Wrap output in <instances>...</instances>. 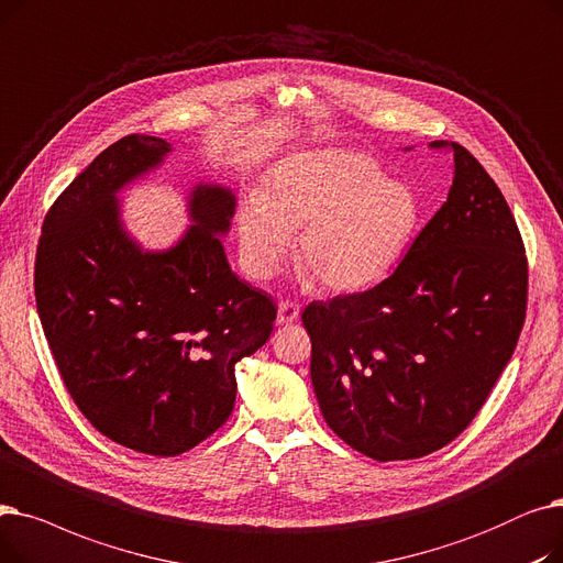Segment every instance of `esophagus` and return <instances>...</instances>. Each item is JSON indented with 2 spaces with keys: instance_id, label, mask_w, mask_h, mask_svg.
I'll use <instances>...</instances> for the list:
<instances>
[{
  "instance_id": "esophagus-1",
  "label": "esophagus",
  "mask_w": 563,
  "mask_h": 563,
  "mask_svg": "<svg viewBox=\"0 0 563 563\" xmlns=\"http://www.w3.org/2000/svg\"><path fill=\"white\" fill-rule=\"evenodd\" d=\"M300 318V307L296 302H279L277 307V323L279 325H290L296 323V320Z\"/></svg>"
}]
</instances>
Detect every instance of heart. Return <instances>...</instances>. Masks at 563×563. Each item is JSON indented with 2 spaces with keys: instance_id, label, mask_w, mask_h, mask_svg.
<instances>
[{
  "instance_id": "heart-1",
  "label": "heart",
  "mask_w": 563,
  "mask_h": 563,
  "mask_svg": "<svg viewBox=\"0 0 563 563\" xmlns=\"http://www.w3.org/2000/svg\"><path fill=\"white\" fill-rule=\"evenodd\" d=\"M421 201L366 153H292L238 208L247 273L271 279L298 233L300 275L330 290H357L387 275L419 229Z\"/></svg>"
}]
</instances>
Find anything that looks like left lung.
Segmentation results:
<instances>
[{"mask_svg": "<svg viewBox=\"0 0 563 563\" xmlns=\"http://www.w3.org/2000/svg\"><path fill=\"white\" fill-rule=\"evenodd\" d=\"M428 146L453 155V183L404 261L378 286L302 311L320 412L380 463L428 456L465 431L527 309L525 245L499 187L461 144Z\"/></svg>", "mask_w": 563, "mask_h": 563, "instance_id": "left-lung-1", "label": "left lung"}]
</instances>
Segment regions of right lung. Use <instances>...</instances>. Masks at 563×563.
Here are the masks:
<instances>
[{"label":"right lung","instance_id":"add662e5","mask_svg":"<svg viewBox=\"0 0 563 563\" xmlns=\"http://www.w3.org/2000/svg\"><path fill=\"white\" fill-rule=\"evenodd\" d=\"M169 153L148 135L104 148L45 216L34 273L43 332L77 408L104 438L151 456H178L218 431L233 412L235 364L277 318L273 298L227 261L229 187H192V224L167 250L128 233L119 192Z\"/></svg>","mask_w":563,"mask_h":563}]
</instances>
